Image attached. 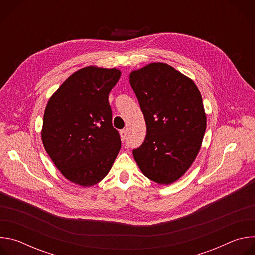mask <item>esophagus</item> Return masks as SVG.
Instances as JSON below:
<instances>
[{"label": "esophagus", "mask_w": 255, "mask_h": 255, "mask_svg": "<svg viewBox=\"0 0 255 255\" xmlns=\"http://www.w3.org/2000/svg\"><path fill=\"white\" fill-rule=\"evenodd\" d=\"M120 136H121V140L122 141H125L126 138H127V130H121L120 131Z\"/></svg>", "instance_id": "esophagus-1"}]
</instances>
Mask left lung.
Wrapping results in <instances>:
<instances>
[{
  "instance_id": "obj_1",
  "label": "left lung",
  "mask_w": 255,
  "mask_h": 255,
  "mask_svg": "<svg viewBox=\"0 0 255 255\" xmlns=\"http://www.w3.org/2000/svg\"><path fill=\"white\" fill-rule=\"evenodd\" d=\"M130 84L146 123V137L133 149L144 175L171 184L195 160L207 119L195 83L166 63L154 62L132 71Z\"/></svg>"
}]
</instances>
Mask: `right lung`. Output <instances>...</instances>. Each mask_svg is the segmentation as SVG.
Masks as SVG:
<instances>
[{"label": "right lung", "instance_id": "add662e5", "mask_svg": "<svg viewBox=\"0 0 255 255\" xmlns=\"http://www.w3.org/2000/svg\"><path fill=\"white\" fill-rule=\"evenodd\" d=\"M118 69L88 66L72 74L49 99L42 142L55 166L83 187L98 184L110 171L121 148L112 125L109 93Z\"/></svg>", "mask_w": 255, "mask_h": 255}]
</instances>
